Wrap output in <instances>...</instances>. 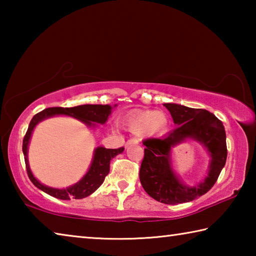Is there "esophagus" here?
<instances>
[{"mask_svg": "<svg viewBox=\"0 0 256 256\" xmlns=\"http://www.w3.org/2000/svg\"><path fill=\"white\" fill-rule=\"evenodd\" d=\"M140 144V140H138V138H130V140H128L126 142V146L131 144Z\"/></svg>", "mask_w": 256, "mask_h": 256, "instance_id": "34e87169", "label": "esophagus"}]
</instances>
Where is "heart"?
Returning <instances> with one entry per match:
<instances>
[{"mask_svg": "<svg viewBox=\"0 0 256 256\" xmlns=\"http://www.w3.org/2000/svg\"><path fill=\"white\" fill-rule=\"evenodd\" d=\"M167 125L168 118L162 112L138 110L128 120V128L133 133H144L146 136L164 132Z\"/></svg>", "mask_w": 256, "mask_h": 256, "instance_id": "1", "label": "heart"}]
</instances>
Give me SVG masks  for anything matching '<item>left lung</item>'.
I'll use <instances>...</instances> for the list:
<instances>
[{"label": "left lung", "mask_w": 256, "mask_h": 256, "mask_svg": "<svg viewBox=\"0 0 256 256\" xmlns=\"http://www.w3.org/2000/svg\"><path fill=\"white\" fill-rule=\"evenodd\" d=\"M177 128L162 138H146L141 162L140 182L151 198L164 204H178L200 198L218 180L227 159L224 124L212 112L177 104H164ZM192 137L204 144L212 156L210 174L196 186L182 184L170 166V150L185 138Z\"/></svg>", "instance_id": "left-lung-1"}]
</instances>
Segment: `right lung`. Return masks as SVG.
Here are the masks:
<instances>
[{"mask_svg": "<svg viewBox=\"0 0 256 256\" xmlns=\"http://www.w3.org/2000/svg\"><path fill=\"white\" fill-rule=\"evenodd\" d=\"M112 112V107L108 105H81L76 107H50L46 108V110L37 112L30 120L29 126L26 136L24 138L22 142V151L24 156V162H26V170H27V174L29 180L32 182V184L45 193L50 194V196H54L60 200H70V198H84L89 196L92 194L99 186L102 184L105 177L110 172V160L118 156V154H122L124 148L118 149H106L102 146H98L94 150V160L92 166H90L89 170L84 175L79 183L74 184L70 188L58 190V188H52L48 186L42 185L40 183L36 178H34L32 170L29 168L28 158H27V149L28 144L32 136V130L36 125L40 122V120H45L47 118L54 115H70L72 118H76L78 120H82L86 125H94L92 123H100L104 124L107 120L108 116H110Z\"/></svg>", "mask_w": 256, "mask_h": 256, "instance_id": "right-lung-1", "label": "right lung"}]
</instances>
